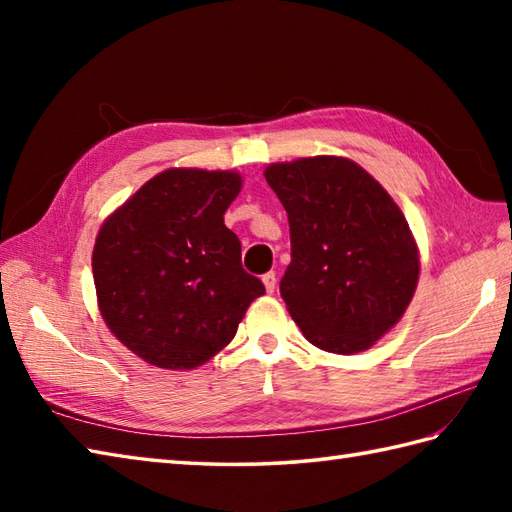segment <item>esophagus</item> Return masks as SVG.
<instances>
[{
	"label": "esophagus",
	"instance_id": "1",
	"mask_svg": "<svg viewBox=\"0 0 512 512\" xmlns=\"http://www.w3.org/2000/svg\"><path fill=\"white\" fill-rule=\"evenodd\" d=\"M264 286L268 292H275V286H277V275L275 273H266L264 277Z\"/></svg>",
	"mask_w": 512,
	"mask_h": 512
}]
</instances>
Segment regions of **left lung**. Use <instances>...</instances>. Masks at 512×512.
Returning a JSON list of instances; mask_svg holds the SVG:
<instances>
[{"label": "left lung", "instance_id": "8db88e82", "mask_svg": "<svg viewBox=\"0 0 512 512\" xmlns=\"http://www.w3.org/2000/svg\"><path fill=\"white\" fill-rule=\"evenodd\" d=\"M266 182L290 224L279 290L303 336L334 354L369 350L405 314L420 257L391 195L339 156L275 162Z\"/></svg>", "mask_w": 512, "mask_h": 512}]
</instances>
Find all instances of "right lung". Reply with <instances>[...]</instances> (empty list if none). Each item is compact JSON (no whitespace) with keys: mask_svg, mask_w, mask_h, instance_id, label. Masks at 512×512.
Listing matches in <instances>:
<instances>
[{"mask_svg":"<svg viewBox=\"0 0 512 512\" xmlns=\"http://www.w3.org/2000/svg\"><path fill=\"white\" fill-rule=\"evenodd\" d=\"M235 171L167 169L107 217L92 273L107 328L149 365L193 369L233 341L266 288L242 268L224 213Z\"/></svg>","mask_w":512,"mask_h":512,"instance_id":"add662e5","label":"right lung"}]
</instances>
